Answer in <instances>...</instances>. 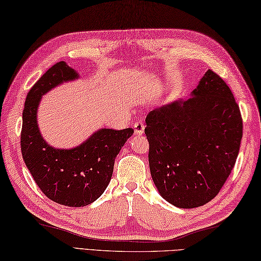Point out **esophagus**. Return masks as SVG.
Returning a JSON list of instances; mask_svg holds the SVG:
<instances>
[{"mask_svg": "<svg viewBox=\"0 0 261 261\" xmlns=\"http://www.w3.org/2000/svg\"><path fill=\"white\" fill-rule=\"evenodd\" d=\"M144 128H145V126H144V122H143V121H142V120H136V121H135V124H134V132H135L136 135L143 134Z\"/></svg>", "mask_w": 261, "mask_h": 261, "instance_id": "1", "label": "esophagus"}]
</instances>
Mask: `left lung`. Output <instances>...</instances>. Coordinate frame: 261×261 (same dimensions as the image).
<instances>
[{
    "label": "left lung",
    "instance_id": "obj_1",
    "mask_svg": "<svg viewBox=\"0 0 261 261\" xmlns=\"http://www.w3.org/2000/svg\"><path fill=\"white\" fill-rule=\"evenodd\" d=\"M193 95L149 112L144 129L156 189L169 203L185 209L218 194L243 135L239 105L219 75L209 69Z\"/></svg>",
    "mask_w": 261,
    "mask_h": 261
}]
</instances>
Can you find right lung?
Wrapping results in <instances>:
<instances>
[{"mask_svg":"<svg viewBox=\"0 0 261 261\" xmlns=\"http://www.w3.org/2000/svg\"><path fill=\"white\" fill-rule=\"evenodd\" d=\"M76 77V71L60 61L39 78L24 102L20 135L22 158L35 183L48 199L67 207H84L100 198L111 179L117 154L134 133L133 128H103L71 150L46 144L36 121L41 96Z\"/></svg>","mask_w":261,"mask_h":261,"instance_id":"obj_1","label":"right lung"}]
</instances>
